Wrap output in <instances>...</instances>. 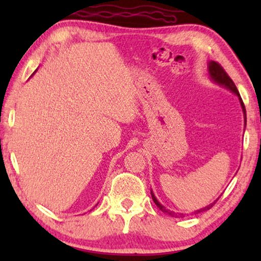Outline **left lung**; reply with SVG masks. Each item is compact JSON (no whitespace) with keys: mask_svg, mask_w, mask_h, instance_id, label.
Wrapping results in <instances>:
<instances>
[{"mask_svg":"<svg viewBox=\"0 0 261 261\" xmlns=\"http://www.w3.org/2000/svg\"><path fill=\"white\" fill-rule=\"evenodd\" d=\"M209 71H210V76H212V78L214 81L216 82V83H219L221 85H223V87H226L227 89H229V90H231L233 92H235L239 96V98H240V103H241V107H242V110H244V114H245V122H246V108H245V105H244V101H242V98L240 97V94H239L238 91V88L237 85L234 84V82L231 81V78L228 76V73L224 71V69L222 66H221V64H219L217 62H210L209 64ZM246 124V123H245ZM152 199L153 202L155 203V205L158 206V208L160 210H163V212H165L167 214H170L171 216H176V217H180L183 216L181 214H176L173 212H170V210H166L164 206L160 204V203L156 201V198L154 197V195L152 194ZM219 199V198H217ZM217 199L214 203H212V204H209L208 206H205V208H202L199 210H196V212L194 214H198V213H202V212H205V210H209L210 208H213V205L215 204V203L217 202Z\"/></svg>","mask_w":261,"mask_h":261,"instance_id":"8db88e82","label":"left lung"}]
</instances>
